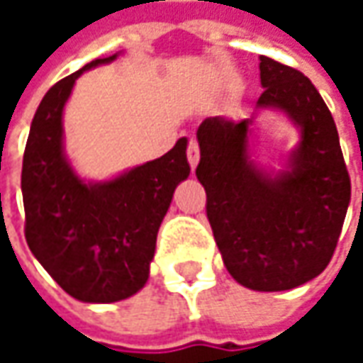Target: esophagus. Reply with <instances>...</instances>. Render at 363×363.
I'll return each mask as SVG.
<instances>
[{"mask_svg":"<svg viewBox=\"0 0 363 363\" xmlns=\"http://www.w3.org/2000/svg\"><path fill=\"white\" fill-rule=\"evenodd\" d=\"M188 161L189 165H191V169H196V165H198V161H200V147H198V141H196V139H189Z\"/></svg>","mask_w":363,"mask_h":363,"instance_id":"1","label":"esophagus"}]
</instances>
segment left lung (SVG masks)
Masks as SVG:
<instances>
[{"label": "left lung", "instance_id": "8db88e82", "mask_svg": "<svg viewBox=\"0 0 363 363\" xmlns=\"http://www.w3.org/2000/svg\"><path fill=\"white\" fill-rule=\"evenodd\" d=\"M257 108L283 111L301 131L279 174L250 160L252 119L208 117L196 175L218 250L236 283L289 291L325 271L352 198L340 135L325 101L299 70L260 56Z\"/></svg>", "mask_w": 363, "mask_h": 363}]
</instances>
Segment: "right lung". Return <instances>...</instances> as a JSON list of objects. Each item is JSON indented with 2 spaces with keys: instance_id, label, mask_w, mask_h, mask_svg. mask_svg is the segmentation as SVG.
Listing matches in <instances>:
<instances>
[{
  "instance_id": "1",
  "label": "right lung",
  "mask_w": 363,
  "mask_h": 363,
  "mask_svg": "<svg viewBox=\"0 0 363 363\" xmlns=\"http://www.w3.org/2000/svg\"><path fill=\"white\" fill-rule=\"evenodd\" d=\"M96 58L50 89L35 111L23 151L26 240L64 291L84 303H115L145 286L161 220L188 179V139L160 160L108 182H84L64 155L62 113L77 78Z\"/></svg>"
}]
</instances>
